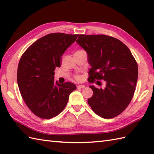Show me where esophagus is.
<instances>
[{
  "mask_svg": "<svg viewBox=\"0 0 154 154\" xmlns=\"http://www.w3.org/2000/svg\"><path fill=\"white\" fill-rule=\"evenodd\" d=\"M85 86L83 85H79L77 86V88H81V89H83V88H85Z\"/></svg>",
  "mask_w": 154,
  "mask_h": 154,
  "instance_id": "1",
  "label": "esophagus"
}]
</instances>
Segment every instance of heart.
<instances>
[{"instance_id":"1","label":"heart","mask_w":154,"mask_h":154,"mask_svg":"<svg viewBox=\"0 0 154 154\" xmlns=\"http://www.w3.org/2000/svg\"><path fill=\"white\" fill-rule=\"evenodd\" d=\"M82 76H81V75H75V80H77V81H81V80H82Z\"/></svg>"}]
</instances>
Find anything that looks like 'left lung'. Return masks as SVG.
I'll list each match as a JSON object with an SVG mask.
<instances>
[{
	"mask_svg": "<svg viewBox=\"0 0 154 154\" xmlns=\"http://www.w3.org/2000/svg\"><path fill=\"white\" fill-rule=\"evenodd\" d=\"M77 43L87 51L89 82L105 81L104 88L90 86L93 97L88 104L97 115L112 119L128 106L136 89L138 64L126 45L106 35L80 34ZM100 82V81H97Z\"/></svg>",
	"mask_w": 154,
	"mask_h": 154,
	"instance_id": "8db88e82",
	"label": "left lung"
}]
</instances>
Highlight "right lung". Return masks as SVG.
I'll use <instances>...</instances> for the list:
<instances>
[{
  "label": "right lung",
  "mask_w": 154,
  "mask_h": 154,
  "mask_svg": "<svg viewBox=\"0 0 154 154\" xmlns=\"http://www.w3.org/2000/svg\"><path fill=\"white\" fill-rule=\"evenodd\" d=\"M78 34L51 33L32 44L20 60L17 82L23 100L32 112L44 119L57 116L65 109L75 84L54 81L55 67L61 66L65 50Z\"/></svg>",
  "instance_id": "add662e5"
}]
</instances>
